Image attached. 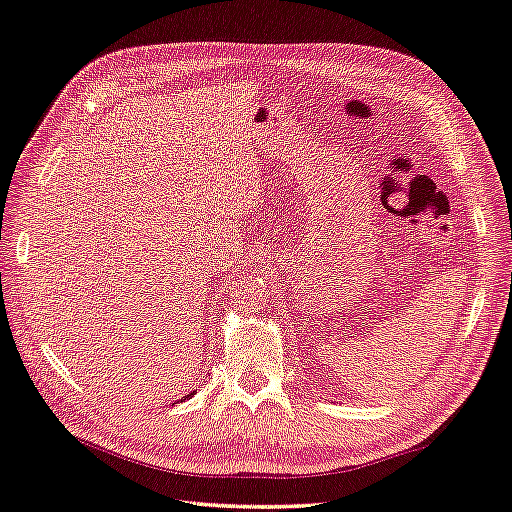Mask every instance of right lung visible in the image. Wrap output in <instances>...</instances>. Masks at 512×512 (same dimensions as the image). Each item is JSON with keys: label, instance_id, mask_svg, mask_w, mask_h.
I'll list each match as a JSON object with an SVG mask.
<instances>
[{"label": "right lung", "instance_id": "obj_1", "mask_svg": "<svg viewBox=\"0 0 512 512\" xmlns=\"http://www.w3.org/2000/svg\"><path fill=\"white\" fill-rule=\"evenodd\" d=\"M193 393H195V390H193ZM193 393H190V395H193ZM190 395H186V397H184V399H188V397H190Z\"/></svg>", "mask_w": 512, "mask_h": 512}]
</instances>
